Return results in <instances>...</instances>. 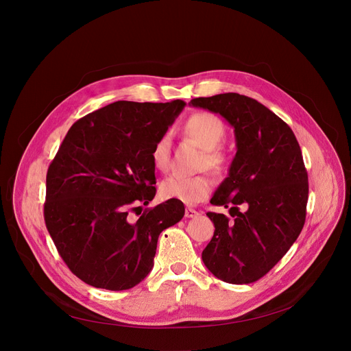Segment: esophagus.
I'll return each instance as SVG.
<instances>
[{"label":"esophagus","mask_w":351,"mask_h":351,"mask_svg":"<svg viewBox=\"0 0 351 351\" xmlns=\"http://www.w3.org/2000/svg\"><path fill=\"white\" fill-rule=\"evenodd\" d=\"M184 216L188 217V219H193V217H197V216H199V212H197V210L192 208V207H188V208L184 210Z\"/></svg>","instance_id":"obj_1"}]
</instances>
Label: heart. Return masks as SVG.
I'll use <instances>...</instances> for the list:
<instances>
[{
  "mask_svg": "<svg viewBox=\"0 0 351 351\" xmlns=\"http://www.w3.org/2000/svg\"><path fill=\"white\" fill-rule=\"evenodd\" d=\"M184 134L203 149L200 162L202 168H208L221 173L227 168V154L219 147L224 136V124L219 117L210 112H196L186 120ZM151 159L155 169L163 172L169 167L171 141L168 135H162L151 151ZM213 182L207 175L179 176L172 175L163 179L159 184V193L163 199L179 200L184 204H195L204 200L212 192Z\"/></svg>",
  "mask_w": 351,
  "mask_h": 351,
  "instance_id": "heart-1",
  "label": "heart"
}]
</instances>
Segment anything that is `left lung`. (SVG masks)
I'll use <instances>...</instances> for the list:
<instances>
[{
	"label": "left lung",
	"instance_id": "8db88e82",
	"mask_svg": "<svg viewBox=\"0 0 351 351\" xmlns=\"http://www.w3.org/2000/svg\"><path fill=\"white\" fill-rule=\"evenodd\" d=\"M191 104L220 114L234 128L237 145L228 176L210 200L231 206L234 221L207 213L216 230L202 260L224 282H255L288 252L305 224L309 184L300 147L285 121L239 93Z\"/></svg>",
	"mask_w": 351,
	"mask_h": 351
}]
</instances>
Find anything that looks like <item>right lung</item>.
I'll return each instance as SVG.
<instances>
[{
	"label": "right lung",
	"instance_id": "add662e5",
	"mask_svg": "<svg viewBox=\"0 0 351 351\" xmlns=\"http://www.w3.org/2000/svg\"><path fill=\"white\" fill-rule=\"evenodd\" d=\"M186 106L115 101L67 131L46 175L43 216L58 252L83 282L108 291L151 272L160 232L184 215L179 200L128 215L156 193L151 151Z\"/></svg>",
	"mask_w": 351,
	"mask_h": 351
}]
</instances>
